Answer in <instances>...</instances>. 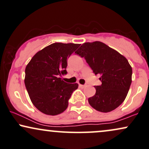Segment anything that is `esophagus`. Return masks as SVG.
<instances>
[{"label": "esophagus", "mask_w": 149, "mask_h": 149, "mask_svg": "<svg viewBox=\"0 0 149 149\" xmlns=\"http://www.w3.org/2000/svg\"><path fill=\"white\" fill-rule=\"evenodd\" d=\"M79 86H80L81 88H84V87H86V84H79Z\"/></svg>", "instance_id": "obj_1"}]
</instances>
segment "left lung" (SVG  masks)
Wrapping results in <instances>:
<instances>
[{"label": "left lung", "instance_id": "1", "mask_svg": "<svg viewBox=\"0 0 149 149\" xmlns=\"http://www.w3.org/2000/svg\"><path fill=\"white\" fill-rule=\"evenodd\" d=\"M75 53L84 58L95 75H100L102 84L95 86L96 92L88 99L89 104L103 113L119 107L132 82V68L127 58L100 41L84 43Z\"/></svg>", "mask_w": 149, "mask_h": 149}]
</instances>
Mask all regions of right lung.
I'll use <instances>...</instances> for the list:
<instances>
[{
    "label": "right lung",
    "instance_id": "obj_1",
    "mask_svg": "<svg viewBox=\"0 0 149 149\" xmlns=\"http://www.w3.org/2000/svg\"><path fill=\"white\" fill-rule=\"evenodd\" d=\"M80 45L53 43L37 52L26 67V88L33 104L43 113L56 116L68 107L78 84L67 83L60 76L67 73V59Z\"/></svg>",
    "mask_w": 149,
    "mask_h": 149
}]
</instances>
